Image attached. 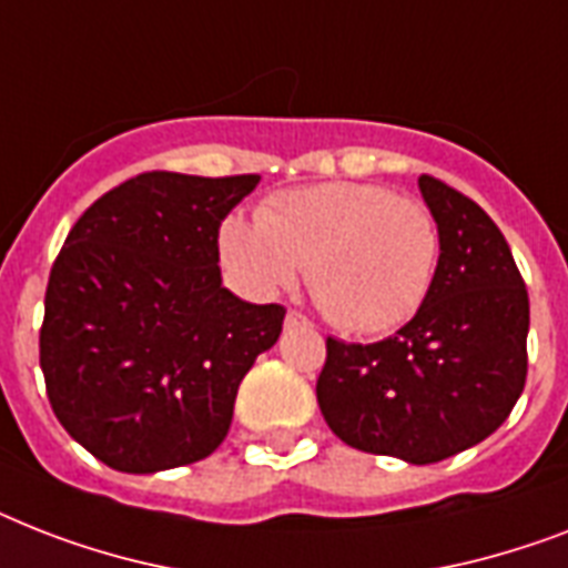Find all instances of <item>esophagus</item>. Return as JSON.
<instances>
[{"label":"esophagus","mask_w":568,"mask_h":568,"mask_svg":"<svg viewBox=\"0 0 568 568\" xmlns=\"http://www.w3.org/2000/svg\"><path fill=\"white\" fill-rule=\"evenodd\" d=\"M287 325H311L302 311H287Z\"/></svg>","instance_id":"obj_1"}]
</instances>
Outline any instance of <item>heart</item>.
<instances>
[{"label": "heart", "instance_id": "b5f03b06", "mask_svg": "<svg viewBox=\"0 0 568 568\" xmlns=\"http://www.w3.org/2000/svg\"><path fill=\"white\" fill-rule=\"evenodd\" d=\"M220 255L257 293L290 287L305 270L325 320L352 334H381L405 325L428 296L439 231L419 199L328 181L281 190L257 207V222H222Z\"/></svg>", "mask_w": 568, "mask_h": 568}]
</instances>
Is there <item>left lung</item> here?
I'll return each instance as SVG.
<instances>
[{
	"label": "left lung",
	"instance_id": "obj_1",
	"mask_svg": "<svg viewBox=\"0 0 568 568\" xmlns=\"http://www.w3.org/2000/svg\"><path fill=\"white\" fill-rule=\"evenodd\" d=\"M439 231L422 307L378 343L325 339L316 402L346 446L437 464L510 416L528 378V290L484 207L419 175Z\"/></svg>",
	"mask_w": 568,
	"mask_h": 568
}]
</instances>
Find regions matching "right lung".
Segmentation results:
<instances>
[{"mask_svg": "<svg viewBox=\"0 0 568 568\" xmlns=\"http://www.w3.org/2000/svg\"><path fill=\"white\" fill-rule=\"evenodd\" d=\"M257 181L140 172L63 240L40 369L58 422L104 466L175 469L229 434L240 381L287 313L229 293L216 266L222 220Z\"/></svg>", "mask_w": 568, "mask_h": 568, "instance_id": "1", "label": "right lung"}]
</instances>
